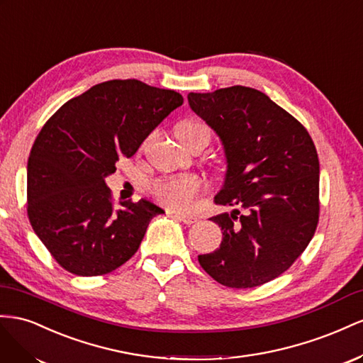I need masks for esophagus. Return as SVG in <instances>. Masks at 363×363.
<instances>
[{
    "mask_svg": "<svg viewBox=\"0 0 363 363\" xmlns=\"http://www.w3.org/2000/svg\"><path fill=\"white\" fill-rule=\"evenodd\" d=\"M176 217H178L179 220H182L185 225H193V223L198 222V219H196V217H193V216H190V214H176Z\"/></svg>",
    "mask_w": 363,
    "mask_h": 363,
    "instance_id": "esophagus-1",
    "label": "esophagus"
}]
</instances>
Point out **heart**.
<instances>
[{"label":"heart","mask_w":363,"mask_h":363,"mask_svg":"<svg viewBox=\"0 0 363 363\" xmlns=\"http://www.w3.org/2000/svg\"><path fill=\"white\" fill-rule=\"evenodd\" d=\"M202 126L198 123H184L179 128ZM150 191L158 202L173 210H190L205 191V182L196 174L169 176L155 179L150 184Z\"/></svg>","instance_id":"1"}]
</instances>
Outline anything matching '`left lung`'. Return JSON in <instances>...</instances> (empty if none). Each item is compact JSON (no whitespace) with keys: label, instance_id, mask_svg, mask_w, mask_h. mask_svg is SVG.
<instances>
[{"label":"left lung","instance_id":"8db88e82","mask_svg":"<svg viewBox=\"0 0 363 363\" xmlns=\"http://www.w3.org/2000/svg\"><path fill=\"white\" fill-rule=\"evenodd\" d=\"M189 105L223 144L226 174L217 201L239 206L211 217L222 243L198 260L226 287L262 286L286 272L316 231L319 160L312 137L254 88L190 92Z\"/></svg>","mask_w":363,"mask_h":363}]
</instances>
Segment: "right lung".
I'll use <instances>...</instances> for the list:
<instances>
[{"label": "right lung", "instance_id": "add662e5", "mask_svg": "<svg viewBox=\"0 0 363 363\" xmlns=\"http://www.w3.org/2000/svg\"><path fill=\"white\" fill-rule=\"evenodd\" d=\"M182 103L172 89L108 80L68 100L40 129L27 164V214L65 271L105 275L138 251L164 210L146 199L116 206L105 178Z\"/></svg>", "mask_w": 363, "mask_h": 363}]
</instances>
